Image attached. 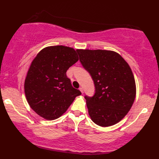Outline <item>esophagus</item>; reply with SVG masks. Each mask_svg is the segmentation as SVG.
I'll return each mask as SVG.
<instances>
[{"instance_id":"34e87169","label":"esophagus","mask_w":159,"mask_h":159,"mask_svg":"<svg viewBox=\"0 0 159 159\" xmlns=\"http://www.w3.org/2000/svg\"><path fill=\"white\" fill-rule=\"evenodd\" d=\"M79 89H80V90L81 91V93H84V89H83L82 87H80V88Z\"/></svg>"}]
</instances>
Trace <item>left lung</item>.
Segmentation results:
<instances>
[{
    "mask_svg": "<svg viewBox=\"0 0 159 159\" xmlns=\"http://www.w3.org/2000/svg\"><path fill=\"white\" fill-rule=\"evenodd\" d=\"M77 52L95 86L94 96H85L90 119L102 127L117 124L128 114L136 97L135 80L129 64L113 51L77 49Z\"/></svg>",
    "mask_w": 159,
    "mask_h": 159,
    "instance_id": "1",
    "label": "left lung"
}]
</instances>
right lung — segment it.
Segmentation results:
<instances>
[{
    "label": "right lung",
    "mask_w": 159,
    "mask_h": 159,
    "mask_svg": "<svg viewBox=\"0 0 159 159\" xmlns=\"http://www.w3.org/2000/svg\"><path fill=\"white\" fill-rule=\"evenodd\" d=\"M78 60L73 48L57 45L44 48L32 61L24 88L29 105L38 115L47 120L59 118L82 94L66 76Z\"/></svg>",
    "instance_id": "obj_1"
}]
</instances>
